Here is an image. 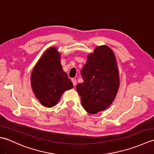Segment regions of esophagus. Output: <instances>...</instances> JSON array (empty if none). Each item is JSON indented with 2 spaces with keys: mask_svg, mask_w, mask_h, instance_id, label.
<instances>
[{
  "mask_svg": "<svg viewBox=\"0 0 154 154\" xmlns=\"http://www.w3.org/2000/svg\"><path fill=\"white\" fill-rule=\"evenodd\" d=\"M71 81H72V83H73L74 86L76 85V83H77V80H76V79H74V78H73V79H71Z\"/></svg>",
  "mask_w": 154,
  "mask_h": 154,
  "instance_id": "obj_1",
  "label": "esophagus"
}]
</instances>
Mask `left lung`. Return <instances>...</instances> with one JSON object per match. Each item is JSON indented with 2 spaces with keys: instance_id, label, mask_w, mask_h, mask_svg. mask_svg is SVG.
Instances as JSON below:
<instances>
[{
  "instance_id": "left-lung-1",
  "label": "left lung",
  "mask_w": 154,
  "mask_h": 154,
  "mask_svg": "<svg viewBox=\"0 0 154 154\" xmlns=\"http://www.w3.org/2000/svg\"><path fill=\"white\" fill-rule=\"evenodd\" d=\"M81 74L83 82L76 88L84 109L89 114L105 110L119 87V69L112 50L106 45L97 46L88 56Z\"/></svg>"
}]
</instances>
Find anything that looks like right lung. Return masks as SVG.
<instances>
[{"label":"right lung","instance_id":"obj_1","mask_svg":"<svg viewBox=\"0 0 154 154\" xmlns=\"http://www.w3.org/2000/svg\"><path fill=\"white\" fill-rule=\"evenodd\" d=\"M31 85L35 97L45 107L55 106L65 91L73 87L63 71L60 55L55 48L45 52L31 75Z\"/></svg>","mask_w":154,"mask_h":154}]
</instances>
